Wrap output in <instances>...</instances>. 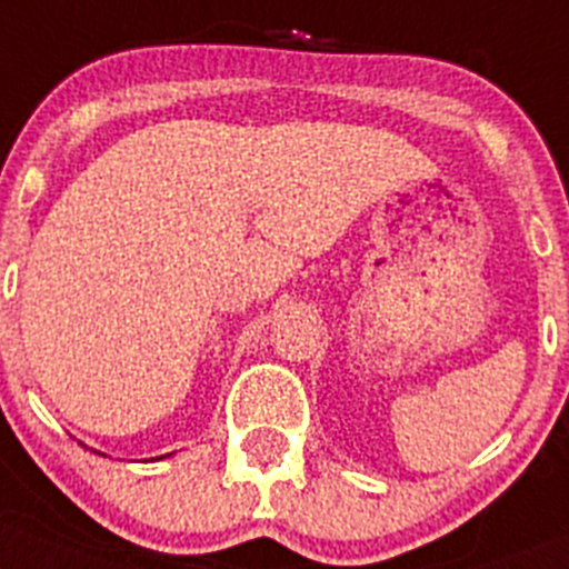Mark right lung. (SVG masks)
<instances>
[{"instance_id": "add662e5", "label": "right lung", "mask_w": 569, "mask_h": 569, "mask_svg": "<svg viewBox=\"0 0 569 569\" xmlns=\"http://www.w3.org/2000/svg\"><path fill=\"white\" fill-rule=\"evenodd\" d=\"M81 446H83V442H81ZM96 455H101V451H96ZM166 457H169V455H166ZM158 460H163V457H158Z\"/></svg>"}]
</instances>
